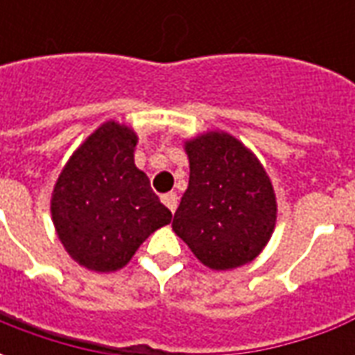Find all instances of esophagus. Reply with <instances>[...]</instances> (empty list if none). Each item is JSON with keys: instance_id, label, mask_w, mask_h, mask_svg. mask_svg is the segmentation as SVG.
Here are the masks:
<instances>
[{"instance_id": "1", "label": "esophagus", "mask_w": 355, "mask_h": 355, "mask_svg": "<svg viewBox=\"0 0 355 355\" xmlns=\"http://www.w3.org/2000/svg\"><path fill=\"white\" fill-rule=\"evenodd\" d=\"M162 201L167 205L171 213H175L177 211V205H178V196L175 192H169V193H163L162 196Z\"/></svg>"}]
</instances>
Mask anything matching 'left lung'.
Wrapping results in <instances>:
<instances>
[{
	"instance_id": "8db88e82",
	"label": "left lung",
	"mask_w": 355,
	"mask_h": 355,
	"mask_svg": "<svg viewBox=\"0 0 355 355\" xmlns=\"http://www.w3.org/2000/svg\"><path fill=\"white\" fill-rule=\"evenodd\" d=\"M190 182L173 230L213 270H232L257 259L275 228L270 177L238 139L211 131L186 140Z\"/></svg>"
}]
</instances>
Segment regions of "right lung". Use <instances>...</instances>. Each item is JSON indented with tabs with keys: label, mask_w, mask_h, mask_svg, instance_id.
<instances>
[{
	"label": "right lung",
	"mask_w": 355,
	"mask_h": 355,
	"mask_svg": "<svg viewBox=\"0 0 355 355\" xmlns=\"http://www.w3.org/2000/svg\"><path fill=\"white\" fill-rule=\"evenodd\" d=\"M137 142L131 127L106 121L73 152L53 190L58 239L93 272L123 268L142 241L173 218L135 165Z\"/></svg>",
	"instance_id": "obj_1"
}]
</instances>
